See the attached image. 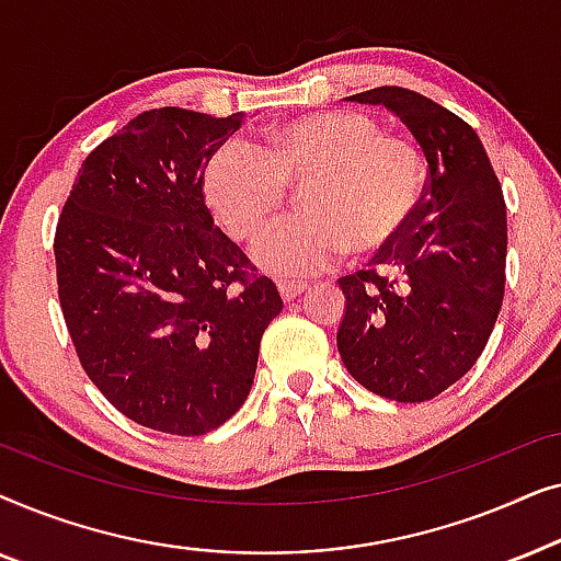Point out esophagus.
I'll use <instances>...</instances> for the list:
<instances>
[{
  "instance_id": "1",
  "label": "esophagus",
  "mask_w": 561,
  "mask_h": 561,
  "mask_svg": "<svg viewBox=\"0 0 561 561\" xmlns=\"http://www.w3.org/2000/svg\"><path fill=\"white\" fill-rule=\"evenodd\" d=\"M306 286H309V283H304V280H286V278L278 280V290H280L283 301H294V298L304 294Z\"/></svg>"
}]
</instances>
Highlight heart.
I'll list each match as a JSON object with an SVG mask.
<instances>
[{
    "label": "heart",
    "instance_id": "heart-1",
    "mask_svg": "<svg viewBox=\"0 0 561 561\" xmlns=\"http://www.w3.org/2000/svg\"><path fill=\"white\" fill-rule=\"evenodd\" d=\"M424 156L359 112L290 119L263 148L227 140L204 163V198L237 242H252L301 188L304 214L260 237L265 271L306 275L350 252L373 257L401 240L424 198Z\"/></svg>",
    "mask_w": 561,
    "mask_h": 561
}]
</instances>
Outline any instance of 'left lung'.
<instances>
[{
	"label": "left lung",
	"instance_id": "8db88e82",
	"mask_svg": "<svg viewBox=\"0 0 561 561\" xmlns=\"http://www.w3.org/2000/svg\"><path fill=\"white\" fill-rule=\"evenodd\" d=\"M386 104L424 150L428 179L416 217L367 271L340 283L347 311L336 332L359 386L398 403L432 401L485 350L505 290V202L474 129L401 87L350 96Z\"/></svg>",
	"mask_w": 561,
	"mask_h": 561
}]
</instances>
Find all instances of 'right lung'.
Listing matches in <instances>:
<instances>
[{
	"label": "right lung",
	"instance_id": "1",
	"mask_svg": "<svg viewBox=\"0 0 561 561\" xmlns=\"http://www.w3.org/2000/svg\"><path fill=\"white\" fill-rule=\"evenodd\" d=\"M240 119L137 114L89 152L58 217V301L81 367L163 434L202 436L240 411L283 309L204 202L206 158Z\"/></svg>",
	"mask_w": 561,
	"mask_h": 561
}]
</instances>
